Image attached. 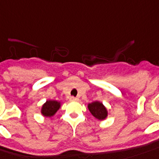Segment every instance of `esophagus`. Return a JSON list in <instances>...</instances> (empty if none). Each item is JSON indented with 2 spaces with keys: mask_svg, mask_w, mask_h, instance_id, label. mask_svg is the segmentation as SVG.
I'll use <instances>...</instances> for the list:
<instances>
[{
  "mask_svg": "<svg viewBox=\"0 0 159 159\" xmlns=\"http://www.w3.org/2000/svg\"><path fill=\"white\" fill-rule=\"evenodd\" d=\"M70 101H78L79 98H75V97H70Z\"/></svg>",
  "mask_w": 159,
  "mask_h": 159,
  "instance_id": "obj_1",
  "label": "esophagus"
}]
</instances>
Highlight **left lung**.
I'll return each instance as SVG.
<instances>
[{"mask_svg":"<svg viewBox=\"0 0 159 159\" xmlns=\"http://www.w3.org/2000/svg\"><path fill=\"white\" fill-rule=\"evenodd\" d=\"M88 108L90 113L93 115L96 118L99 120L105 119L107 116V110L105 107L103 106L102 102H93L89 103Z\"/></svg>","mask_w":159,"mask_h":159,"instance_id":"1","label":"left lung"}]
</instances>
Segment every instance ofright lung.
Returning <instances> with one entry per match:
<instances>
[{
  "label": "right lung",
  "instance_id": "right-lung-1",
  "mask_svg": "<svg viewBox=\"0 0 159 159\" xmlns=\"http://www.w3.org/2000/svg\"><path fill=\"white\" fill-rule=\"evenodd\" d=\"M59 108H60V102L49 100L43 104L42 108V113L43 116H51L57 112V110H59Z\"/></svg>",
  "mask_w": 159,
  "mask_h": 159
}]
</instances>
